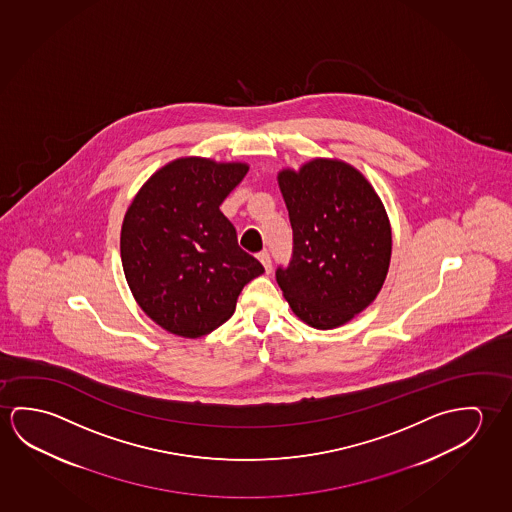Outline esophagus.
Instances as JSON below:
<instances>
[{
    "label": "esophagus",
    "instance_id": "34e87169",
    "mask_svg": "<svg viewBox=\"0 0 512 512\" xmlns=\"http://www.w3.org/2000/svg\"><path fill=\"white\" fill-rule=\"evenodd\" d=\"M258 260L261 261V265L265 267V270H267V272H270V270H272V260H270V254H268L267 251H261L260 254H258Z\"/></svg>",
    "mask_w": 512,
    "mask_h": 512
}]
</instances>
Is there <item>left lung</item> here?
<instances>
[{
    "label": "left lung",
    "instance_id": "8db88e82",
    "mask_svg": "<svg viewBox=\"0 0 512 512\" xmlns=\"http://www.w3.org/2000/svg\"><path fill=\"white\" fill-rule=\"evenodd\" d=\"M293 229L292 260L277 267L284 299L315 329L347 324L388 274L391 228L374 187L340 160L317 158L277 176Z\"/></svg>",
    "mask_w": 512,
    "mask_h": 512
}]
</instances>
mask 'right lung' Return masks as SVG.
Segmentation results:
<instances>
[{
    "label": "right lung",
    "instance_id": "right-lung-1",
    "mask_svg": "<svg viewBox=\"0 0 512 512\" xmlns=\"http://www.w3.org/2000/svg\"><path fill=\"white\" fill-rule=\"evenodd\" d=\"M247 171V163L179 158L147 179L124 215V276L138 306L169 333L215 331L245 284L265 272L220 211Z\"/></svg>",
    "mask_w": 512,
    "mask_h": 512
}]
</instances>
